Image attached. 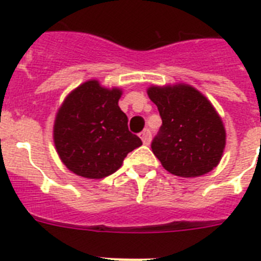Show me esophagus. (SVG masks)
I'll use <instances>...</instances> for the list:
<instances>
[{"instance_id":"1","label":"esophagus","mask_w":261,"mask_h":261,"mask_svg":"<svg viewBox=\"0 0 261 261\" xmlns=\"http://www.w3.org/2000/svg\"><path fill=\"white\" fill-rule=\"evenodd\" d=\"M140 136H141V140H142V142H144L145 145L150 144V138H151L150 129H149V128L144 129V130H142L141 135H140Z\"/></svg>"}]
</instances>
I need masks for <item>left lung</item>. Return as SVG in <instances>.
Returning <instances> with one entry per match:
<instances>
[{"mask_svg":"<svg viewBox=\"0 0 261 261\" xmlns=\"http://www.w3.org/2000/svg\"><path fill=\"white\" fill-rule=\"evenodd\" d=\"M162 125L151 150L168 172L193 177L212 171L222 156L226 133L208 99L188 85L150 87Z\"/></svg>","mask_w":261,"mask_h":261,"instance_id":"8db88e82","label":"left lung"}]
</instances>
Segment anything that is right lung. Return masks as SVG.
Listing matches in <instances>:
<instances>
[{"label":"right lung","instance_id":"right-lung-1","mask_svg":"<svg viewBox=\"0 0 261 261\" xmlns=\"http://www.w3.org/2000/svg\"><path fill=\"white\" fill-rule=\"evenodd\" d=\"M121 91L87 81L69 94L57 112L53 138L64 165L80 176L100 179L119 170L126 154L141 146L119 107Z\"/></svg>","mask_w":261,"mask_h":261}]
</instances>
